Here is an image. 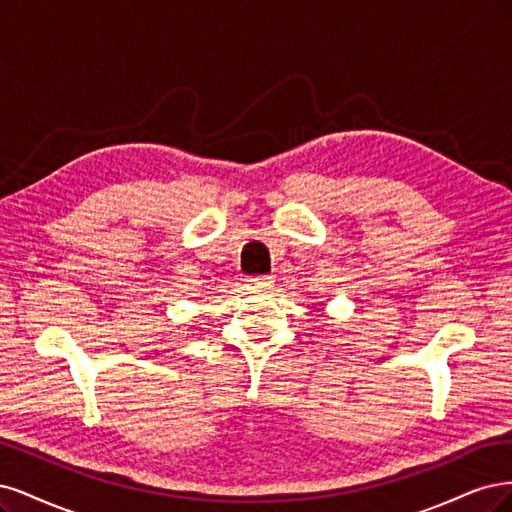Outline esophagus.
<instances>
[{
  "label": "esophagus",
  "instance_id": "34e87169",
  "mask_svg": "<svg viewBox=\"0 0 512 512\" xmlns=\"http://www.w3.org/2000/svg\"><path fill=\"white\" fill-rule=\"evenodd\" d=\"M246 283H249V287L255 291H270L274 287L272 276H251Z\"/></svg>",
  "mask_w": 512,
  "mask_h": 512
}]
</instances>
